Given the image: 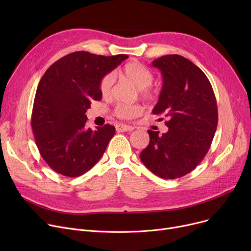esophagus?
Segmentation results:
<instances>
[{"label":"esophagus","instance_id":"34e87169","mask_svg":"<svg viewBox=\"0 0 251 251\" xmlns=\"http://www.w3.org/2000/svg\"><path fill=\"white\" fill-rule=\"evenodd\" d=\"M133 129H134V127L124 125V124L116 125V130L118 131V132H127V131H132Z\"/></svg>","mask_w":251,"mask_h":251}]
</instances>
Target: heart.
I'll list each match as a JSON object with an SVG mask.
<instances>
[{
    "mask_svg": "<svg viewBox=\"0 0 251 251\" xmlns=\"http://www.w3.org/2000/svg\"><path fill=\"white\" fill-rule=\"evenodd\" d=\"M122 78L132 83L137 89L140 90V95L146 99H152L155 92L150 87L153 81V74L146 66L138 62L127 63L120 72ZM115 77L112 73L105 74L100 82V90L102 97H109L112 94ZM142 112L140 105H118L115 109V115L120 118L129 120L137 117Z\"/></svg>",
    "mask_w": 251,
    "mask_h": 251,
    "instance_id": "obj_1",
    "label": "heart"
}]
</instances>
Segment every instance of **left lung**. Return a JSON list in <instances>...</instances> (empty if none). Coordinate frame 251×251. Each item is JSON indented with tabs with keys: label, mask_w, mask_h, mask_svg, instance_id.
I'll use <instances>...</instances> for the list:
<instances>
[{
	"label": "left lung",
	"mask_w": 251,
	"mask_h": 251,
	"mask_svg": "<svg viewBox=\"0 0 251 251\" xmlns=\"http://www.w3.org/2000/svg\"><path fill=\"white\" fill-rule=\"evenodd\" d=\"M163 76L159 100L152 110L168 121V132L148 130L150 143L140 160L163 179L190 173L205 156L218 126L214 90L205 74L188 59L166 55L152 61Z\"/></svg>",
	"instance_id": "1"
}]
</instances>
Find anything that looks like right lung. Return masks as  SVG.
Listing matches in <instances>:
<instances>
[{
  "mask_svg": "<svg viewBox=\"0 0 251 251\" xmlns=\"http://www.w3.org/2000/svg\"><path fill=\"white\" fill-rule=\"evenodd\" d=\"M127 55L104 57L75 51L55 62L38 83L31 115V128L43 159L66 177L83 175L103 154L115 127H86V111L100 100L101 78Z\"/></svg>",
  "mask_w": 251,
  "mask_h": 251,
  "instance_id": "obj_1",
  "label": "right lung"
}]
</instances>
